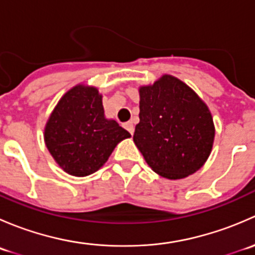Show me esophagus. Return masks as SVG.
Returning a JSON list of instances; mask_svg holds the SVG:
<instances>
[{
	"mask_svg": "<svg viewBox=\"0 0 255 255\" xmlns=\"http://www.w3.org/2000/svg\"><path fill=\"white\" fill-rule=\"evenodd\" d=\"M125 128L130 133V134H133V133H134V126H133L132 122L125 123Z\"/></svg>",
	"mask_w": 255,
	"mask_h": 255,
	"instance_id": "34e87169",
	"label": "esophagus"
}]
</instances>
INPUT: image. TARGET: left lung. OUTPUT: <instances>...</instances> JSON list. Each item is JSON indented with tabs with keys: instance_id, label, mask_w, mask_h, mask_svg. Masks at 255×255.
<instances>
[{
	"instance_id": "1",
	"label": "left lung",
	"mask_w": 255,
	"mask_h": 255,
	"mask_svg": "<svg viewBox=\"0 0 255 255\" xmlns=\"http://www.w3.org/2000/svg\"><path fill=\"white\" fill-rule=\"evenodd\" d=\"M139 92L133 140L146 164L169 180L196 173L208 159L215 125L204 100L181 80L163 75Z\"/></svg>"
}]
</instances>
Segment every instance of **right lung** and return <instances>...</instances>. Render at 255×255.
<instances>
[{"instance_id":"obj_1","label":"right lung","mask_w":255,"mask_h":255,"mask_svg":"<svg viewBox=\"0 0 255 255\" xmlns=\"http://www.w3.org/2000/svg\"><path fill=\"white\" fill-rule=\"evenodd\" d=\"M130 134L106 118L99 89L78 84L63 95L44 127V142L55 163L73 176L101 169L117 144Z\"/></svg>"}]
</instances>
